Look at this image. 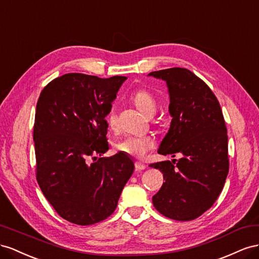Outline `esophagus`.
<instances>
[{
  "label": "esophagus",
  "mask_w": 259,
  "mask_h": 259,
  "mask_svg": "<svg viewBox=\"0 0 259 259\" xmlns=\"http://www.w3.org/2000/svg\"><path fill=\"white\" fill-rule=\"evenodd\" d=\"M135 166H136L137 170H144V169L146 168V166L144 164H142V162H140V161H137Z\"/></svg>",
  "instance_id": "1"
}]
</instances>
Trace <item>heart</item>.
<instances>
[{"mask_svg": "<svg viewBox=\"0 0 259 259\" xmlns=\"http://www.w3.org/2000/svg\"><path fill=\"white\" fill-rule=\"evenodd\" d=\"M132 102H134L135 105L146 116H153L155 113H156V109H157L156 99H155L154 95L149 91L146 90L137 91L134 95H132ZM106 121L110 129H114L116 127L117 119L113 110L108 113L106 117ZM153 146H154V140L151 137H147V136H141V137L128 136L119 140V141L116 142L115 144V147L119 152L129 154V155H134V156H137V157H143Z\"/></svg>", "mask_w": 259, "mask_h": 259, "instance_id": "heart-1", "label": "heart"}]
</instances>
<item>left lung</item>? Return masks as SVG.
Listing matches in <instances>:
<instances>
[{
	"mask_svg": "<svg viewBox=\"0 0 259 259\" xmlns=\"http://www.w3.org/2000/svg\"><path fill=\"white\" fill-rule=\"evenodd\" d=\"M149 76L166 82L172 118L157 152L172 157L181 154L177 162L150 165L165 180L152 198L154 207L170 219L193 220L216 202L229 172L224 115L209 87L189 69L175 67Z\"/></svg>",
	"mask_w": 259,
	"mask_h": 259,
	"instance_id": "obj_1",
	"label": "left lung"
}]
</instances>
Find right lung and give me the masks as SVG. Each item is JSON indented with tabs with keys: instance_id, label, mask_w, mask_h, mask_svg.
<instances>
[{
	"instance_id": "right-lung-1",
	"label": "right lung",
	"mask_w": 259,
	"mask_h": 259,
	"mask_svg": "<svg viewBox=\"0 0 259 259\" xmlns=\"http://www.w3.org/2000/svg\"><path fill=\"white\" fill-rule=\"evenodd\" d=\"M125 79L66 73L51 81L36 103V180L69 223L89 226L109 217L134 174L128 154L98 158L109 149L105 117Z\"/></svg>"
}]
</instances>
